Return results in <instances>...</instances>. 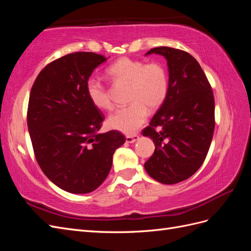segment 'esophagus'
I'll return each mask as SVG.
<instances>
[{"label": "esophagus", "mask_w": 251, "mask_h": 251, "mask_svg": "<svg viewBox=\"0 0 251 251\" xmlns=\"http://www.w3.org/2000/svg\"><path fill=\"white\" fill-rule=\"evenodd\" d=\"M138 138H139L138 135H130V136H126V141L127 143H133V142H135V141H137Z\"/></svg>", "instance_id": "34e87169"}]
</instances>
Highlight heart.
<instances>
[{
  "label": "heart",
  "instance_id": "obj_1",
  "mask_svg": "<svg viewBox=\"0 0 251 251\" xmlns=\"http://www.w3.org/2000/svg\"><path fill=\"white\" fill-rule=\"evenodd\" d=\"M115 85H128L126 108L114 112L108 118V126L125 134H133L142 126L148 112L162 105L169 92V77L164 67L159 63L121 57L105 71ZM90 101L95 108L108 111L112 101L108 89L100 80L90 78L86 83Z\"/></svg>",
  "mask_w": 251,
  "mask_h": 251
}]
</instances>
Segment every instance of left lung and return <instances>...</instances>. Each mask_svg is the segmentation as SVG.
Wrapping results in <instances>:
<instances>
[{
    "label": "left lung",
    "mask_w": 251,
    "mask_h": 251,
    "mask_svg": "<svg viewBox=\"0 0 251 251\" xmlns=\"http://www.w3.org/2000/svg\"><path fill=\"white\" fill-rule=\"evenodd\" d=\"M169 66V92L142 134L153 139L155 151L144 163L150 176L163 184L186 180L207 156L215 130V98L201 66L186 51L151 49Z\"/></svg>",
    "instance_id": "1"
}]
</instances>
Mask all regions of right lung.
Instances as JSON below:
<instances>
[{"label":"right lung","instance_id":"1","mask_svg":"<svg viewBox=\"0 0 251 251\" xmlns=\"http://www.w3.org/2000/svg\"><path fill=\"white\" fill-rule=\"evenodd\" d=\"M104 60L94 52L69 53L45 67L30 91L27 125L36 161L53 183L72 194L100 186L126 141L115 130L98 133L104 116L87 95L89 77Z\"/></svg>","mask_w":251,"mask_h":251}]
</instances>
